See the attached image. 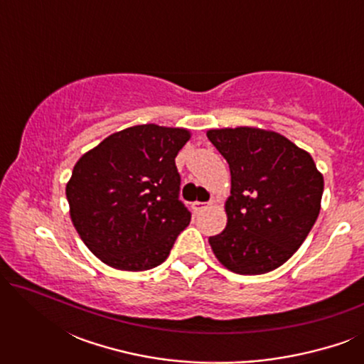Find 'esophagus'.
<instances>
[{
  "label": "esophagus",
  "mask_w": 364,
  "mask_h": 364,
  "mask_svg": "<svg viewBox=\"0 0 364 364\" xmlns=\"http://www.w3.org/2000/svg\"><path fill=\"white\" fill-rule=\"evenodd\" d=\"M192 207H193V210H196V212H203L205 208L210 207V202H207V203L205 202H193Z\"/></svg>",
  "instance_id": "1"
}]
</instances>
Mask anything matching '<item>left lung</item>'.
I'll use <instances>...</instances> for the list:
<instances>
[{"mask_svg": "<svg viewBox=\"0 0 364 364\" xmlns=\"http://www.w3.org/2000/svg\"><path fill=\"white\" fill-rule=\"evenodd\" d=\"M230 167L227 227L208 238L213 255L238 275L282 267L315 225L325 181L315 161L282 134L260 127L208 129Z\"/></svg>", "mask_w": 364, "mask_h": 364, "instance_id": "1", "label": "left lung"}]
</instances>
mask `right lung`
Wrapping results in <instances>:
<instances>
[{
  "mask_svg": "<svg viewBox=\"0 0 364 364\" xmlns=\"http://www.w3.org/2000/svg\"><path fill=\"white\" fill-rule=\"evenodd\" d=\"M183 127L141 124L82 154L66 183L69 215L81 240L106 265L144 272L161 265L191 212L178 200L176 157Z\"/></svg>",
  "mask_w": 364,
  "mask_h": 364,
  "instance_id": "add662e5",
  "label": "right lung"
}]
</instances>
